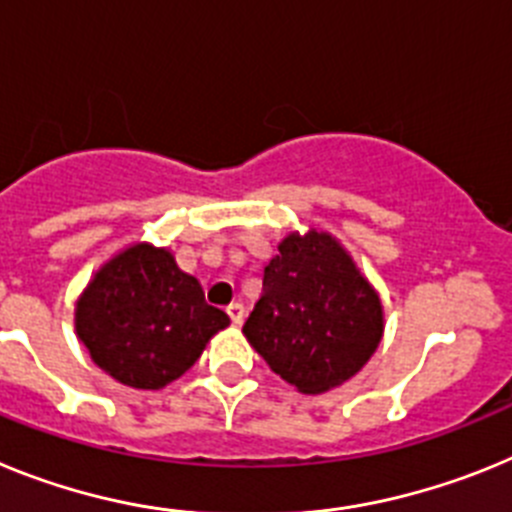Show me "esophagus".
<instances>
[{"label":"esophagus","mask_w":512,"mask_h":512,"mask_svg":"<svg viewBox=\"0 0 512 512\" xmlns=\"http://www.w3.org/2000/svg\"><path fill=\"white\" fill-rule=\"evenodd\" d=\"M228 315H230V320H233L235 325H241L243 318H246V310H243L241 302H230V305H228Z\"/></svg>","instance_id":"34e87169"}]
</instances>
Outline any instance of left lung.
<instances>
[{"mask_svg": "<svg viewBox=\"0 0 512 512\" xmlns=\"http://www.w3.org/2000/svg\"><path fill=\"white\" fill-rule=\"evenodd\" d=\"M243 333L271 372L305 395H320L372 359L384 310L346 248L312 228L279 243Z\"/></svg>", "mask_w": 512, "mask_h": 512, "instance_id": "obj_1", "label": "left lung"}]
</instances>
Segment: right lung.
<instances>
[{"instance_id":"add662e5","label":"right lung","mask_w":512,"mask_h":512,"mask_svg":"<svg viewBox=\"0 0 512 512\" xmlns=\"http://www.w3.org/2000/svg\"><path fill=\"white\" fill-rule=\"evenodd\" d=\"M74 323L102 372L135 390H161L194 366L230 318L207 305L202 284L169 248L135 243L94 274Z\"/></svg>"}]
</instances>
